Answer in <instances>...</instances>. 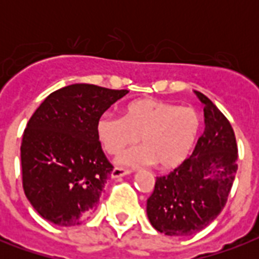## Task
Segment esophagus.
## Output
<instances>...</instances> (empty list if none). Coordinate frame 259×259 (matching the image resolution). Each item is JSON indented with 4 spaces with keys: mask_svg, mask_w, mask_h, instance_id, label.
<instances>
[{
    "mask_svg": "<svg viewBox=\"0 0 259 259\" xmlns=\"http://www.w3.org/2000/svg\"><path fill=\"white\" fill-rule=\"evenodd\" d=\"M130 170L127 169H122V168H114L113 170H111V173H110V176H111V179H119V177H123L126 176V175H130Z\"/></svg>",
    "mask_w": 259,
    "mask_h": 259,
    "instance_id": "1",
    "label": "esophagus"
}]
</instances>
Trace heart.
I'll list each match as a JSON object with an SVG mask.
<instances>
[{"instance_id": "b5f03b06", "label": "heart", "mask_w": 259, "mask_h": 259, "mask_svg": "<svg viewBox=\"0 0 259 259\" xmlns=\"http://www.w3.org/2000/svg\"><path fill=\"white\" fill-rule=\"evenodd\" d=\"M201 132V117L192 107L142 98L129 102L122 117L102 114L97 136L109 154H118L140 141L141 146L118 157L119 165L140 168L156 164L173 169L189 157Z\"/></svg>"}]
</instances>
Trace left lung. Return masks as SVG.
I'll return each instance as SVG.
<instances>
[{
  "label": "left lung",
  "mask_w": 259,
  "mask_h": 259,
  "mask_svg": "<svg viewBox=\"0 0 259 259\" xmlns=\"http://www.w3.org/2000/svg\"><path fill=\"white\" fill-rule=\"evenodd\" d=\"M204 133L192 156L168 176L157 177L146 203L150 225L169 237H188L217 219L233 187L238 165L235 134L229 119L205 97Z\"/></svg>",
  "instance_id": "1"
}]
</instances>
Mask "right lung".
<instances>
[{
  "label": "right lung",
  "mask_w": 259,
  "mask_h": 259,
  "mask_svg": "<svg viewBox=\"0 0 259 259\" xmlns=\"http://www.w3.org/2000/svg\"><path fill=\"white\" fill-rule=\"evenodd\" d=\"M127 93L71 84L50 94L30 117L21 142L22 187L46 221L78 226L95 211L113 170L98 140L97 121Z\"/></svg>",
  "instance_id": "right-lung-1"
}]
</instances>
